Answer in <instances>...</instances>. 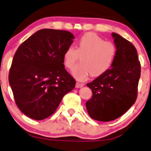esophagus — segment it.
<instances>
[{"label": "esophagus", "instance_id": "34e87169", "mask_svg": "<svg viewBox=\"0 0 151 151\" xmlns=\"http://www.w3.org/2000/svg\"><path fill=\"white\" fill-rule=\"evenodd\" d=\"M83 86H84L83 83H79V82H77V83H76V88H80L83 87Z\"/></svg>", "mask_w": 151, "mask_h": 151}]
</instances>
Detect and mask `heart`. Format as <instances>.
<instances>
[{
  "instance_id": "1",
  "label": "heart",
  "mask_w": 151,
  "mask_h": 151,
  "mask_svg": "<svg viewBox=\"0 0 151 151\" xmlns=\"http://www.w3.org/2000/svg\"><path fill=\"white\" fill-rule=\"evenodd\" d=\"M116 55V47L111 41H105L94 33L88 32L80 37L76 49L68 46L63 54V64L68 69L75 65L80 57L81 64L72 71V74L79 80H85L91 74L99 77L112 66Z\"/></svg>"
}]
</instances>
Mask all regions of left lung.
Here are the masks:
<instances>
[{"instance_id":"8db88e82","label":"left lung","mask_w":151,"mask_h":151,"mask_svg":"<svg viewBox=\"0 0 151 151\" xmlns=\"http://www.w3.org/2000/svg\"><path fill=\"white\" fill-rule=\"evenodd\" d=\"M112 36L116 47L112 66L87 84L93 93L86 104L88 114L101 122L117 119L134 105L141 74V64L134 45L118 34L112 33Z\"/></svg>"}]
</instances>
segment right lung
<instances>
[{
  "label": "right lung",
  "mask_w": 151,
  "mask_h": 151,
  "mask_svg": "<svg viewBox=\"0 0 151 151\" xmlns=\"http://www.w3.org/2000/svg\"><path fill=\"white\" fill-rule=\"evenodd\" d=\"M74 38L68 31L43 29L16 51L9 82L17 108L28 117L42 120L50 116L75 87L63 64L64 52Z\"/></svg>",
  "instance_id": "add662e5"
}]
</instances>
